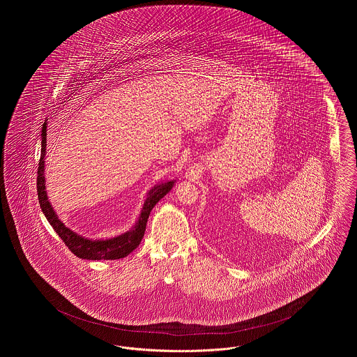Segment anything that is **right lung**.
<instances>
[{"label":"right lung","instance_id":"1","mask_svg":"<svg viewBox=\"0 0 357 357\" xmlns=\"http://www.w3.org/2000/svg\"><path fill=\"white\" fill-rule=\"evenodd\" d=\"M47 121L43 125L41 130V158L38 163V177H37V192H38V202L41 206L43 213L45 214L47 220L50 221L52 228L59 235V238L67 245V248L82 259H119L128 255H130L142 242L149 215L158 204L174 185L176 180H169L153 185L149 191L147 198L143 204L142 213L136 221V224L126 231L114 238L108 239H88L68 227H66L61 220H59L56 211L53 210L52 204L48 199V192L45 187V155H47Z\"/></svg>","mask_w":357,"mask_h":357}]
</instances>
